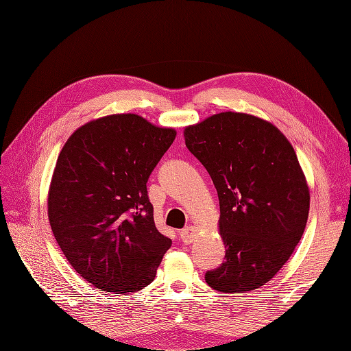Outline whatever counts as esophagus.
I'll return each instance as SVG.
<instances>
[{
    "instance_id": "1",
    "label": "esophagus",
    "mask_w": 351,
    "mask_h": 351,
    "mask_svg": "<svg viewBox=\"0 0 351 351\" xmlns=\"http://www.w3.org/2000/svg\"><path fill=\"white\" fill-rule=\"evenodd\" d=\"M195 237H196V228L192 226H189L184 230L180 231V239H182V241L186 244L192 243L195 240Z\"/></svg>"
}]
</instances>
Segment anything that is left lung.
<instances>
[{"label":"left lung","instance_id":"left-lung-1","mask_svg":"<svg viewBox=\"0 0 351 351\" xmlns=\"http://www.w3.org/2000/svg\"><path fill=\"white\" fill-rule=\"evenodd\" d=\"M183 134L219 199L226 261L205 280L221 293L256 290L290 259L309 217V186L294 147L272 123L232 111L187 125Z\"/></svg>","mask_w":351,"mask_h":351}]
</instances>
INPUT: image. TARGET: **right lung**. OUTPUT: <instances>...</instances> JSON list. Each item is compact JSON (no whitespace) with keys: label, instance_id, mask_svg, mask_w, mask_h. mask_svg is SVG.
<instances>
[{"label":"right lung","instance_id":"1","mask_svg":"<svg viewBox=\"0 0 351 351\" xmlns=\"http://www.w3.org/2000/svg\"><path fill=\"white\" fill-rule=\"evenodd\" d=\"M176 134L137 114H111L62 146L48 190L51 230L74 271L102 291L142 290L171 247L155 227L146 182Z\"/></svg>","mask_w":351,"mask_h":351}]
</instances>
